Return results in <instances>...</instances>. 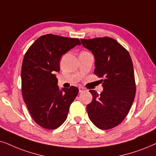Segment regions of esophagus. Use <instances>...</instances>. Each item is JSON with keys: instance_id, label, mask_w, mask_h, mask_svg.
<instances>
[{"instance_id": "1", "label": "esophagus", "mask_w": 156, "mask_h": 156, "mask_svg": "<svg viewBox=\"0 0 156 156\" xmlns=\"http://www.w3.org/2000/svg\"><path fill=\"white\" fill-rule=\"evenodd\" d=\"M85 90H86V89H85L83 87H79V93H83L84 92Z\"/></svg>"}]
</instances>
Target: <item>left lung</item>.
Wrapping results in <instances>:
<instances>
[{
	"label": "left lung",
	"mask_w": 156,
	"mask_h": 156,
	"mask_svg": "<svg viewBox=\"0 0 156 156\" xmlns=\"http://www.w3.org/2000/svg\"><path fill=\"white\" fill-rule=\"evenodd\" d=\"M83 46L95 58V75L103 82V90L98 94L89 90L92 102L87 105L91 122L102 130L113 128L125 119L136 95L133 66L130 54L113 38L80 39Z\"/></svg>",
	"instance_id": "obj_1"
}]
</instances>
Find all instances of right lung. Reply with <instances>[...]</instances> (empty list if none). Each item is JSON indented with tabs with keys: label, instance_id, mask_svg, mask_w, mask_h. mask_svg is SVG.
Segmentation results:
<instances>
[{
	"label": "right lung",
	"instance_id": "1",
	"mask_svg": "<svg viewBox=\"0 0 156 156\" xmlns=\"http://www.w3.org/2000/svg\"><path fill=\"white\" fill-rule=\"evenodd\" d=\"M76 45H80L78 38L45 35L35 41L23 58V97L30 115L42 128L53 130L61 126L79 91L75 86L60 89L55 76L63 55Z\"/></svg>",
	"mask_w": 156,
	"mask_h": 156
}]
</instances>
